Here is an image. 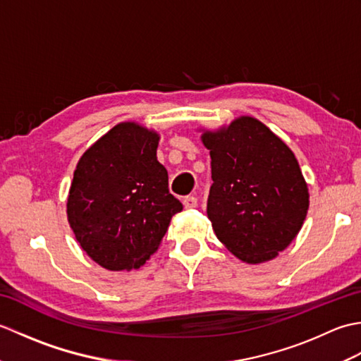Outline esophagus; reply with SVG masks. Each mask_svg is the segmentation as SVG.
<instances>
[{
  "mask_svg": "<svg viewBox=\"0 0 361 361\" xmlns=\"http://www.w3.org/2000/svg\"><path fill=\"white\" fill-rule=\"evenodd\" d=\"M183 204H185V208H186V209L197 208V204H198L197 197H194V195H188V197H185V200H183Z\"/></svg>",
  "mask_w": 361,
  "mask_h": 361,
  "instance_id": "1",
  "label": "esophagus"
}]
</instances>
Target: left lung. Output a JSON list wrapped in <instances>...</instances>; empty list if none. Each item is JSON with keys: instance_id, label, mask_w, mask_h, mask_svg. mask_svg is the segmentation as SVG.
Wrapping results in <instances>:
<instances>
[{"instance_id": "1", "label": "left lung", "mask_w": 361, "mask_h": 361, "mask_svg": "<svg viewBox=\"0 0 361 361\" xmlns=\"http://www.w3.org/2000/svg\"><path fill=\"white\" fill-rule=\"evenodd\" d=\"M212 186L214 233L243 262L260 264L286 250L309 209V189L295 153L262 122L242 116L202 135Z\"/></svg>"}]
</instances>
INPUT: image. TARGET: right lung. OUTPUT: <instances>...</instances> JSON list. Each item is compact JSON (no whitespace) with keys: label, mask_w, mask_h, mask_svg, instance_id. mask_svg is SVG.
I'll return each mask as SVG.
<instances>
[{"label":"right lung","mask_w":361,"mask_h":361,"mask_svg":"<svg viewBox=\"0 0 361 361\" xmlns=\"http://www.w3.org/2000/svg\"><path fill=\"white\" fill-rule=\"evenodd\" d=\"M159 136L122 122L83 153L68 195V221L82 250L111 271L145 264L183 209L157 159Z\"/></svg>","instance_id":"add662e5"}]
</instances>
